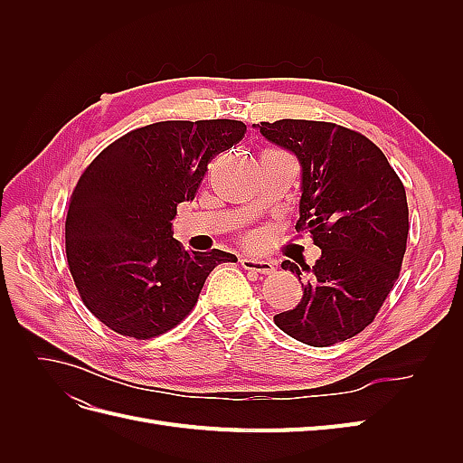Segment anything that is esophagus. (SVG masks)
Here are the masks:
<instances>
[{
	"label": "esophagus",
	"instance_id": "1",
	"mask_svg": "<svg viewBox=\"0 0 463 463\" xmlns=\"http://www.w3.org/2000/svg\"><path fill=\"white\" fill-rule=\"evenodd\" d=\"M241 266L245 270H253L259 274H270L274 270V262L269 259H255V257H241Z\"/></svg>",
	"mask_w": 463,
	"mask_h": 463
}]
</instances>
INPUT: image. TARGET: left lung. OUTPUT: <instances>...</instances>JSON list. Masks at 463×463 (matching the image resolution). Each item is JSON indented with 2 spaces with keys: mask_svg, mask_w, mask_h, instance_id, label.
Returning a JSON list of instances; mask_svg holds the SVG:
<instances>
[{
  "mask_svg": "<svg viewBox=\"0 0 463 463\" xmlns=\"http://www.w3.org/2000/svg\"><path fill=\"white\" fill-rule=\"evenodd\" d=\"M301 165L298 230L320 247L303 298L274 317L276 326L307 345L325 347L369 326L400 274L408 241V199L383 150L367 137L325 121L279 119L253 125Z\"/></svg>",
  "mask_w": 463,
  "mask_h": 463,
  "instance_id": "1",
  "label": "left lung"
}]
</instances>
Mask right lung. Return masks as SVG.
<instances>
[{
    "mask_svg": "<svg viewBox=\"0 0 463 463\" xmlns=\"http://www.w3.org/2000/svg\"><path fill=\"white\" fill-rule=\"evenodd\" d=\"M245 131L233 119L158 121L118 138L80 175L65 220L67 262L82 303L108 328L137 340L172 330L208 274L237 260L181 249L172 220L214 154Z\"/></svg>",
    "mask_w": 463,
    "mask_h": 463,
    "instance_id": "right-lung-1",
    "label": "right lung"
}]
</instances>
